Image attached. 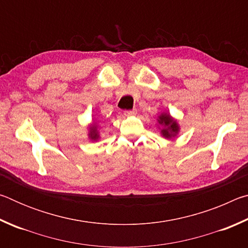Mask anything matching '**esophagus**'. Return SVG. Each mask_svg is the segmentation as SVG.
I'll use <instances>...</instances> for the list:
<instances>
[{"label": "esophagus", "mask_w": 248, "mask_h": 248, "mask_svg": "<svg viewBox=\"0 0 248 248\" xmlns=\"http://www.w3.org/2000/svg\"><path fill=\"white\" fill-rule=\"evenodd\" d=\"M137 114V109H131V110H124L125 116H133Z\"/></svg>", "instance_id": "obj_1"}]
</instances>
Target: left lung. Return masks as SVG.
I'll use <instances>...</instances> for the list:
<instances>
[{
  "mask_svg": "<svg viewBox=\"0 0 248 248\" xmlns=\"http://www.w3.org/2000/svg\"><path fill=\"white\" fill-rule=\"evenodd\" d=\"M159 124H163L165 125V129L162 130L163 136L166 138H170L171 136H175L178 131V125L176 124V121L170 118V115H162L159 116Z\"/></svg>",
  "mask_w": 248,
  "mask_h": 248,
  "instance_id": "8db88e82",
  "label": "left lung"
}]
</instances>
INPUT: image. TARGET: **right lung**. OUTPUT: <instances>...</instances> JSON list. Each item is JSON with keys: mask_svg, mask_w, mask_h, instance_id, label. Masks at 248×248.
<instances>
[{"mask_svg": "<svg viewBox=\"0 0 248 248\" xmlns=\"http://www.w3.org/2000/svg\"><path fill=\"white\" fill-rule=\"evenodd\" d=\"M91 137H92V139H96V138H97V134H96V130H95V128L92 129Z\"/></svg>", "mask_w": 248, "mask_h": 248, "instance_id": "right-lung-1", "label": "right lung"}]
</instances>
